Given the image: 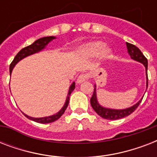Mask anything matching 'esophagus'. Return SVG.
Wrapping results in <instances>:
<instances>
[{
    "label": "esophagus",
    "instance_id": "34e87169",
    "mask_svg": "<svg viewBox=\"0 0 157 157\" xmlns=\"http://www.w3.org/2000/svg\"><path fill=\"white\" fill-rule=\"evenodd\" d=\"M89 77H90L89 74H81V75L78 76V78L76 79V83L81 84L82 82H84L85 81H86V80H87Z\"/></svg>",
    "mask_w": 157,
    "mask_h": 157
}]
</instances>
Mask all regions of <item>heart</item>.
Here are the masks:
<instances>
[{"label":"heart","mask_w":157,"mask_h":157,"mask_svg":"<svg viewBox=\"0 0 157 157\" xmlns=\"http://www.w3.org/2000/svg\"><path fill=\"white\" fill-rule=\"evenodd\" d=\"M104 48V43L101 41H92V42L87 43L82 47V52L86 55L91 57H95L100 54L101 51ZM111 50L109 49H104L103 51V57L109 56Z\"/></svg>","instance_id":"b5f03b06"}]
</instances>
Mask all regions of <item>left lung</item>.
<instances>
[{
    "label": "left lung",
    "mask_w": 157,
    "mask_h": 157,
    "mask_svg": "<svg viewBox=\"0 0 157 157\" xmlns=\"http://www.w3.org/2000/svg\"><path fill=\"white\" fill-rule=\"evenodd\" d=\"M126 46L127 50H128V54H129L130 58L132 59L135 60V61L141 63L145 67L147 77V86H148V79H147V59L145 58V56L141 52V50H139L137 46L132 45V44H129L128 42H126ZM142 99H143V98L137 103H135V104L131 106V107L124 108V109H112V108L103 107L100 103H98V98H97V93H96V85H94V90L93 96L90 98V104L92 106V107H93V109L95 111L96 113L98 116H100L101 117H103V118L107 120H118L124 118L125 117H128L129 115L131 114L132 112H134L137 107H139V105L140 104Z\"/></svg>",
    "instance_id": "obj_1"
}]
</instances>
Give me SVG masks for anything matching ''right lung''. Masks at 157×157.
<instances>
[{"mask_svg": "<svg viewBox=\"0 0 157 157\" xmlns=\"http://www.w3.org/2000/svg\"><path fill=\"white\" fill-rule=\"evenodd\" d=\"M55 36H45V37L40 38L38 39L36 41L32 44V45H28L27 47L23 48L22 50L19 51V52L17 54V55L15 56V58L13 59V62L11 63V64L10 65V74L11 75L12 73V71H13V67L15 66L16 64L18 63V62L23 59L24 58L28 56H30L32 54H34L36 53H38L41 51L42 50H44L46 45L50 42L52 41L54 39H55ZM75 90V82H72L71 85L69 87V90L68 93H67V97L66 98V102L64 103L63 107H62L59 112H58L55 114L52 115V116H49V117H39V118H35V117H29L28 115L24 114L27 118H28L29 120H32L33 121L37 122V123H41V124H47V123H51V122H54L55 121H57L58 119H59L60 117H62V115L63 114L65 110L67 109V107L68 106L69 103V98H70V95H71V92Z\"/></svg>", "mask_w": 157, "mask_h": 157, "instance_id": "obj_1", "label": "right lung"}]
</instances>
